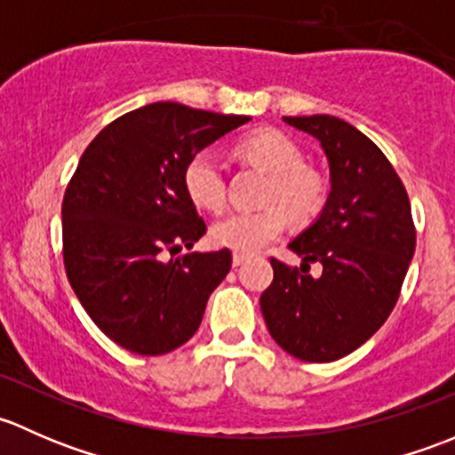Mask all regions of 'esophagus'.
Listing matches in <instances>:
<instances>
[{
    "instance_id": "obj_1",
    "label": "esophagus",
    "mask_w": 455,
    "mask_h": 455,
    "mask_svg": "<svg viewBox=\"0 0 455 455\" xmlns=\"http://www.w3.org/2000/svg\"><path fill=\"white\" fill-rule=\"evenodd\" d=\"M246 259H249V255L242 253V251H233V264L240 266V264H244Z\"/></svg>"
}]
</instances>
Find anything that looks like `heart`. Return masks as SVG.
Returning a JSON list of instances; mask_svg holds the SVG:
<instances>
[{"label": "heart", "mask_w": 455, "mask_h": 455, "mask_svg": "<svg viewBox=\"0 0 455 455\" xmlns=\"http://www.w3.org/2000/svg\"><path fill=\"white\" fill-rule=\"evenodd\" d=\"M237 154L246 163L270 173L261 211H233L211 228L218 244L242 253H255L286 231V213L297 222L313 220L325 204L328 182L323 173L304 163L299 142L282 130H257L237 142ZM185 191L194 204L222 211L227 204V176L215 151L200 149L187 160L182 172ZM287 211L283 212V209Z\"/></svg>", "instance_id": "heart-1"}]
</instances>
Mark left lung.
<instances>
[{
	"label": "left lung",
	"mask_w": 455,
	"mask_h": 455,
	"mask_svg": "<svg viewBox=\"0 0 455 455\" xmlns=\"http://www.w3.org/2000/svg\"><path fill=\"white\" fill-rule=\"evenodd\" d=\"M315 136L330 164L323 211L288 244L301 266L270 257L273 283L261 292L270 337L288 355L330 363L385 323L416 249L411 206L383 151L350 123L328 114L283 116ZM319 263L313 278L309 264Z\"/></svg>",
	"instance_id": "1"
}]
</instances>
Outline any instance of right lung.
Here are the masks:
<instances>
[{
    "label": "right lung",
    "mask_w": 455,
    "mask_h": 455,
    "mask_svg": "<svg viewBox=\"0 0 455 455\" xmlns=\"http://www.w3.org/2000/svg\"><path fill=\"white\" fill-rule=\"evenodd\" d=\"M249 121L160 100L109 123L81 156L61 206L63 264L90 319L125 350L167 355L200 328L233 257L222 249L164 259L206 233L182 172Z\"/></svg>",
    "instance_id": "1"
}]
</instances>
